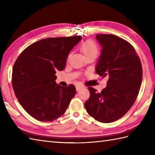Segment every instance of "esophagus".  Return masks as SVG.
Masks as SVG:
<instances>
[{"label": "esophagus", "mask_w": 155, "mask_h": 155, "mask_svg": "<svg viewBox=\"0 0 155 155\" xmlns=\"http://www.w3.org/2000/svg\"><path fill=\"white\" fill-rule=\"evenodd\" d=\"M81 88H82V87H81V86L76 87V90H77V91H79L81 89Z\"/></svg>", "instance_id": "1"}]
</instances>
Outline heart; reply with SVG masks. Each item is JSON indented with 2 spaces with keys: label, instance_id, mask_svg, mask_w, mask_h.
<instances>
[{
  "label": "heart",
  "instance_id": "obj_1",
  "mask_svg": "<svg viewBox=\"0 0 155 155\" xmlns=\"http://www.w3.org/2000/svg\"><path fill=\"white\" fill-rule=\"evenodd\" d=\"M81 50L83 52L84 55L86 58L90 57V56L95 55L97 56L98 52V48L97 45L93 41H87L81 45ZM71 53H69L68 55V58L71 57Z\"/></svg>",
  "mask_w": 155,
  "mask_h": 155
}]
</instances>
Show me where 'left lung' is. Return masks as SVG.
<instances>
[{
  "instance_id": "left-lung-1",
  "label": "left lung",
  "mask_w": 155,
  "mask_h": 155,
  "mask_svg": "<svg viewBox=\"0 0 155 155\" xmlns=\"http://www.w3.org/2000/svg\"><path fill=\"white\" fill-rule=\"evenodd\" d=\"M96 38L103 48L96 73L108 77V81L101 93L88 87L90 97L84 107L95 120L108 123L119 119L132 107L142 83L143 68L128 41L113 35L98 34Z\"/></svg>"
}]
</instances>
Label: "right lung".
Listing matches in <instances>:
<instances>
[{
  "label": "right lung",
  "instance_id": "add662e5",
  "mask_svg": "<svg viewBox=\"0 0 155 155\" xmlns=\"http://www.w3.org/2000/svg\"><path fill=\"white\" fill-rule=\"evenodd\" d=\"M81 38L77 35L42 39L26 48L16 60L13 90L20 104L35 119L53 121L67 110L76 88L57 84L55 74L65 68L69 52Z\"/></svg>",
  "mask_w": 155,
  "mask_h": 155
}]
</instances>
